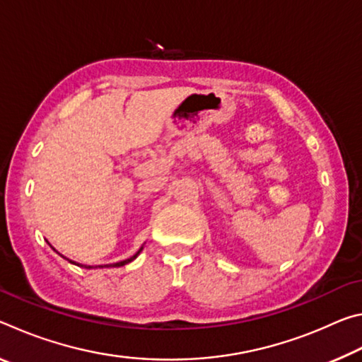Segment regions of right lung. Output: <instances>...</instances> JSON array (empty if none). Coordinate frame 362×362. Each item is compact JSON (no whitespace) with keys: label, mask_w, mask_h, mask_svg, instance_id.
<instances>
[{"label":"right lung","mask_w":362,"mask_h":362,"mask_svg":"<svg viewBox=\"0 0 362 362\" xmlns=\"http://www.w3.org/2000/svg\"><path fill=\"white\" fill-rule=\"evenodd\" d=\"M52 247V246H51ZM54 249V247H52ZM142 249H144V246L140 247L136 254H134L132 257H129V259H126V260H122V262H118V263H110V265H105V267H122V265H126V263H129V262H132L134 259H136V257L142 252ZM71 262V260H70ZM71 263H75V265H78V267H84V268H93V267H88V265H79V263H76V262H71ZM100 268H103V267H100Z\"/></svg>","instance_id":"add662e5"}]
</instances>
